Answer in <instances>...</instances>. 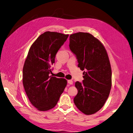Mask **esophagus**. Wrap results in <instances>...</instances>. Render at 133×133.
Returning <instances> with one entry per match:
<instances>
[{"label":"esophagus","mask_w":133,"mask_h":133,"mask_svg":"<svg viewBox=\"0 0 133 133\" xmlns=\"http://www.w3.org/2000/svg\"><path fill=\"white\" fill-rule=\"evenodd\" d=\"M67 83H68V84H69L70 85H72L73 84V81L71 80H69L67 81Z\"/></svg>","instance_id":"34e87169"}]
</instances>
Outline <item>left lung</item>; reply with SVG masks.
<instances>
[{
  "label": "left lung",
  "mask_w": 133,
  "mask_h": 133,
  "mask_svg": "<svg viewBox=\"0 0 133 133\" xmlns=\"http://www.w3.org/2000/svg\"><path fill=\"white\" fill-rule=\"evenodd\" d=\"M70 49L75 54L83 72V83H75L78 93L74 102L84 114L100 110L107 101L112 86V71L107 51L100 41L88 32L70 36Z\"/></svg>",
  "instance_id": "8db88e82"
}]
</instances>
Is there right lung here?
Returning a JSON list of instances; mask_svg holds the SVG:
<instances>
[{"label": "right lung", "mask_w": 133, "mask_h": 133, "mask_svg": "<svg viewBox=\"0 0 133 133\" xmlns=\"http://www.w3.org/2000/svg\"><path fill=\"white\" fill-rule=\"evenodd\" d=\"M68 34L46 31L33 43L23 67L22 83L29 99L37 110H49L56 106L67 85L63 78L50 76L58 51Z\"/></svg>", "instance_id": "obj_1"}]
</instances>
